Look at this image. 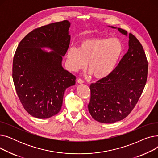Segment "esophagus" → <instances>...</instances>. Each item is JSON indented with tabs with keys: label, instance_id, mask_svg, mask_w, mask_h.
<instances>
[{
	"label": "esophagus",
	"instance_id": "34e87169",
	"mask_svg": "<svg viewBox=\"0 0 158 158\" xmlns=\"http://www.w3.org/2000/svg\"><path fill=\"white\" fill-rule=\"evenodd\" d=\"M77 82H78L79 84H82V83H84V81L82 80V79H80V78L77 80Z\"/></svg>",
	"mask_w": 158,
	"mask_h": 158
}]
</instances>
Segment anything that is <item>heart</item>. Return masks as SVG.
I'll return each mask as SVG.
<instances>
[{"label":"heart","instance_id":"b5f03b06","mask_svg":"<svg viewBox=\"0 0 158 158\" xmlns=\"http://www.w3.org/2000/svg\"><path fill=\"white\" fill-rule=\"evenodd\" d=\"M123 51L117 38H92L82 41L79 48L72 47L67 52V64L72 71L88 69L98 79L108 76L117 66Z\"/></svg>","mask_w":158,"mask_h":158}]
</instances>
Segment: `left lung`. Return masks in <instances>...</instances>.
<instances>
[{
    "label": "left lung",
    "mask_w": 158,
    "mask_h": 158,
    "mask_svg": "<svg viewBox=\"0 0 158 158\" xmlns=\"http://www.w3.org/2000/svg\"><path fill=\"white\" fill-rule=\"evenodd\" d=\"M118 30L127 35L126 30ZM129 38L128 51L114 70L108 76L89 86L88 111L94 120L101 123H114L127 117L137 104L146 84L148 61L143 48L131 33Z\"/></svg>",
    "instance_id": "1"
}]
</instances>
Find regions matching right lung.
I'll list each match as a JSON object with an SVG mask.
<instances>
[{
	"mask_svg": "<svg viewBox=\"0 0 158 158\" xmlns=\"http://www.w3.org/2000/svg\"><path fill=\"white\" fill-rule=\"evenodd\" d=\"M68 20L50 23L30 32L20 42L13 61L12 77L16 94L29 114L48 118L61 110L65 89L76 76L61 65L70 36ZM48 47L52 52L43 51Z\"/></svg>",
	"mask_w": 158,
	"mask_h": 158,
	"instance_id": "add662e5",
	"label": "right lung"
}]
</instances>
